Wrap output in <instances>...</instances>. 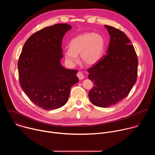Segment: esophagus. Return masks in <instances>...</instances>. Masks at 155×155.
I'll list each match as a JSON object with an SVG mask.
<instances>
[{
  "instance_id": "obj_1",
  "label": "esophagus",
  "mask_w": 155,
  "mask_h": 155,
  "mask_svg": "<svg viewBox=\"0 0 155 155\" xmlns=\"http://www.w3.org/2000/svg\"><path fill=\"white\" fill-rule=\"evenodd\" d=\"M77 77H78V78H79V80H83V79L84 78V75H83V74L81 72H78L77 73Z\"/></svg>"
}]
</instances>
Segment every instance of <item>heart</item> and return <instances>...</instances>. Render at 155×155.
<instances>
[{
    "instance_id": "b5f03b06",
    "label": "heart",
    "mask_w": 155,
    "mask_h": 155,
    "mask_svg": "<svg viewBox=\"0 0 155 155\" xmlns=\"http://www.w3.org/2000/svg\"><path fill=\"white\" fill-rule=\"evenodd\" d=\"M105 47L102 35L93 32H85L72 38L69 44V49L64 53L65 58L71 65L78 62L80 54L81 61L87 65L97 63L101 58Z\"/></svg>"
}]
</instances>
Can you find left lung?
Masks as SVG:
<instances>
[{"label":"left lung","instance_id":"obj_1","mask_svg":"<svg viewBox=\"0 0 155 155\" xmlns=\"http://www.w3.org/2000/svg\"><path fill=\"white\" fill-rule=\"evenodd\" d=\"M104 26L110 37L107 54L87 69L88 78L94 83L89 98L100 107L114 105L127 96L136 82L138 68L136 51L125 34Z\"/></svg>","mask_w":155,"mask_h":155}]
</instances>
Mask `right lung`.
Listing matches in <instances>:
<instances>
[{
    "instance_id": "right-lung-1",
    "label": "right lung",
    "mask_w": 155,
    "mask_h": 155,
    "mask_svg": "<svg viewBox=\"0 0 155 155\" xmlns=\"http://www.w3.org/2000/svg\"><path fill=\"white\" fill-rule=\"evenodd\" d=\"M72 26L57 24L32 34L26 41L18 62L22 89L36 105L54 110L64 105L71 87L78 81L77 70L61 64L64 35Z\"/></svg>"
}]
</instances>
